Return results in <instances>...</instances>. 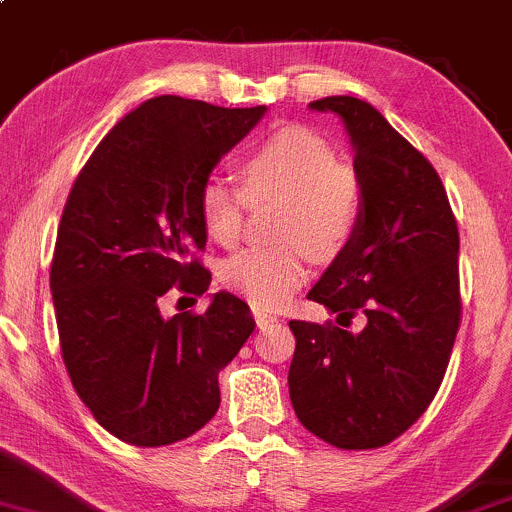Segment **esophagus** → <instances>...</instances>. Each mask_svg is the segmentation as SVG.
<instances>
[{
  "instance_id": "obj_1",
  "label": "esophagus",
  "mask_w": 512,
  "mask_h": 512,
  "mask_svg": "<svg viewBox=\"0 0 512 512\" xmlns=\"http://www.w3.org/2000/svg\"><path fill=\"white\" fill-rule=\"evenodd\" d=\"M254 317H256V324H258V327H261V329L268 327V324H273V322L278 320L276 315H271V312H266V310H258V307L254 310Z\"/></svg>"
}]
</instances>
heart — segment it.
<instances>
[{"mask_svg":"<svg viewBox=\"0 0 512 512\" xmlns=\"http://www.w3.org/2000/svg\"><path fill=\"white\" fill-rule=\"evenodd\" d=\"M251 197H280L278 244L246 246L222 263L224 285L251 305L273 310L305 283L310 254L329 258L344 249L359 227L361 185L339 166L332 146L302 126H285L251 151L241 166ZM205 232L232 244L241 229L244 192L222 178L205 180L197 197Z\"/></svg>","mask_w":512,"mask_h":512,"instance_id":"heart-1","label":"heart"}]
</instances>
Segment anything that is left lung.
<instances>
[{
  "label": "left lung",
  "mask_w": 512,
  "mask_h": 512,
  "mask_svg": "<svg viewBox=\"0 0 512 512\" xmlns=\"http://www.w3.org/2000/svg\"><path fill=\"white\" fill-rule=\"evenodd\" d=\"M342 119L361 219L307 298L348 326L290 322L295 415L339 449L400 437L442 386L461 317L459 232L437 170L376 107L349 95L310 102Z\"/></svg>",
  "instance_id": "obj_1"
}]
</instances>
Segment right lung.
Instances as JSON below:
<instances>
[{
    "label": "right lung",
    "mask_w": 512,
    "mask_h": 512,
    "mask_svg": "<svg viewBox=\"0 0 512 512\" xmlns=\"http://www.w3.org/2000/svg\"><path fill=\"white\" fill-rule=\"evenodd\" d=\"M266 107L227 109L161 95L141 102L80 170L51 266L65 368L107 432L134 447L195 434L219 408V371L256 322L219 290L202 315H161L173 285L205 295L210 271L190 261L207 232L197 197L214 166Z\"/></svg>",
    "instance_id": "right-lung-1"
}]
</instances>
